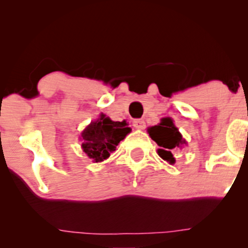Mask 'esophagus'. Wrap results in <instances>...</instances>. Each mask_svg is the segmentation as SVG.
I'll return each mask as SVG.
<instances>
[{"mask_svg": "<svg viewBox=\"0 0 248 248\" xmlns=\"http://www.w3.org/2000/svg\"><path fill=\"white\" fill-rule=\"evenodd\" d=\"M133 126L135 127L136 129H144V127H146V122L141 120V119H135V120L133 121Z\"/></svg>", "mask_w": 248, "mask_h": 248, "instance_id": "obj_1", "label": "esophagus"}]
</instances>
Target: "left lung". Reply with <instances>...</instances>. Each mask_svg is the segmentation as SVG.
Listing matches in <instances>:
<instances>
[{
    "label": "left lung",
    "instance_id": "left-lung-1",
    "mask_svg": "<svg viewBox=\"0 0 248 248\" xmlns=\"http://www.w3.org/2000/svg\"><path fill=\"white\" fill-rule=\"evenodd\" d=\"M148 133L150 138L161 147V149L157 150L160 157L170 164L175 163V157L171 152L186 146V141L182 138L177 127L173 124L172 119L163 118L157 126L148 128Z\"/></svg>",
    "mask_w": 248,
    "mask_h": 248
}]
</instances>
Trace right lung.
<instances>
[{
    "label": "right lung",
    "mask_w": 248,
    "mask_h": 248,
    "mask_svg": "<svg viewBox=\"0 0 248 248\" xmlns=\"http://www.w3.org/2000/svg\"><path fill=\"white\" fill-rule=\"evenodd\" d=\"M126 121H112L101 114L96 121H92L81 133V148L94 162H102L115 152L116 146L130 133Z\"/></svg>",
    "instance_id": "obj_1"
}]
</instances>
